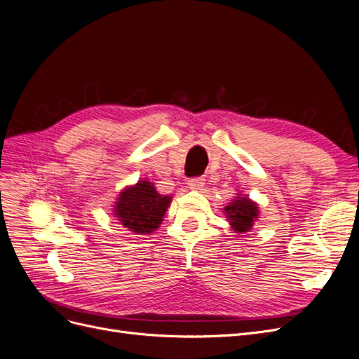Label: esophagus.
<instances>
[{
  "label": "esophagus",
  "mask_w": 359,
  "mask_h": 359,
  "mask_svg": "<svg viewBox=\"0 0 359 359\" xmlns=\"http://www.w3.org/2000/svg\"><path fill=\"white\" fill-rule=\"evenodd\" d=\"M187 185H189V189H191V190H200L205 185V178L203 177H196V178H190L189 180V182H187Z\"/></svg>",
  "instance_id": "esophagus-1"
}]
</instances>
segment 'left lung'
Returning <instances> with one entry per match:
<instances>
[{
    "label": "left lung",
    "instance_id": "obj_1",
    "mask_svg": "<svg viewBox=\"0 0 359 359\" xmlns=\"http://www.w3.org/2000/svg\"><path fill=\"white\" fill-rule=\"evenodd\" d=\"M224 210L229 225H231L236 233L240 234L250 231L253 222L257 219V215H259L257 205L252 202L249 197H243L241 194H238L231 203L225 206Z\"/></svg>",
    "mask_w": 359,
    "mask_h": 359
}]
</instances>
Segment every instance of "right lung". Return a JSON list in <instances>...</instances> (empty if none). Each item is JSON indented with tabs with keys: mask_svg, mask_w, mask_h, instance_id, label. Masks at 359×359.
Masks as SVG:
<instances>
[{
	"mask_svg": "<svg viewBox=\"0 0 359 359\" xmlns=\"http://www.w3.org/2000/svg\"><path fill=\"white\" fill-rule=\"evenodd\" d=\"M169 203L170 196L157 193L150 181H138L133 187L121 191L113 215L130 231L150 234L162 224Z\"/></svg>",
	"mask_w": 359,
	"mask_h": 359,
	"instance_id": "right-lung-1",
	"label": "right lung"
}]
</instances>
